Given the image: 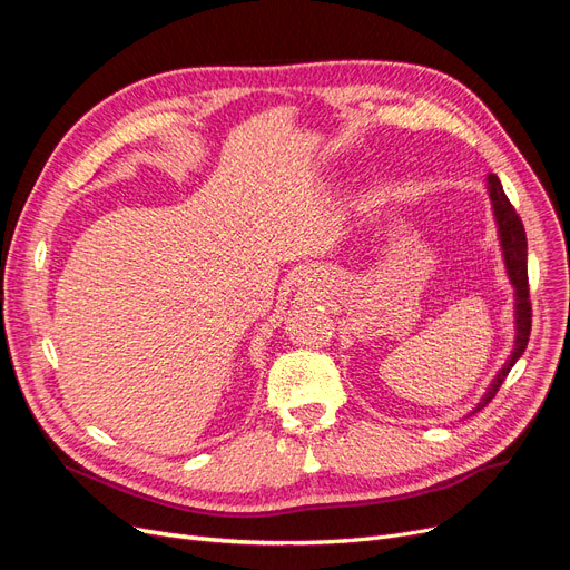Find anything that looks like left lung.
<instances>
[{
	"label": "left lung",
	"mask_w": 570,
	"mask_h": 570,
	"mask_svg": "<svg viewBox=\"0 0 570 570\" xmlns=\"http://www.w3.org/2000/svg\"><path fill=\"white\" fill-rule=\"evenodd\" d=\"M488 193L492 199L499 239H502V254H504L509 281L515 289V304H513L515 306V340H513V352H511L509 361L502 366V371L497 373L488 392L482 394V400L478 402L473 413L485 409L494 400V394L507 381L509 371L525 352L528 340H530V325H532V306H530V287H528V237H525L523 220L519 214H515L509 197L504 195L502 183H499V178L494 174L488 176Z\"/></svg>",
	"instance_id": "left-lung-1"
}]
</instances>
